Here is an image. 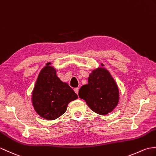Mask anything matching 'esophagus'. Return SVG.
<instances>
[{
	"label": "esophagus",
	"instance_id": "1",
	"mask_svg": "<svg viewBox=\"0 0 156 156\" xmlns=\"http://www.w3.org/2000/svg\"><path fill=\"white\" fill-rule=\"evenodd\" d=\"M78 91H79V88H74V92L77 94H78Z\"/></svg>",
	"mask_w": 156,
	"mask_h": 156
}]
</instances>
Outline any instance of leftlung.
<instances>
[{
    "mask_svg": "<svg viewBox=\"0 0 156 156\" xmlns=\"http://www.w3.org/2000/svg\"><path fill=\"white\" fill-rule=\"evenodd\" d=\"M101 66H104L103 64ZM88 82V84L79 90V97L100 115H106L113 111L119 102V95L118 86L109 71L98 67L90 74Z\"/></svg>",
    "mask_w": 156,
    "mask_h": 156,
    "instance_id": "8db88e82",
    "label": "left lung"
}]
</instances>
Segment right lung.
<instances>
[{"label": "right lung", "instance_id": "1", "mask_svg": "<svg viewBox=\"0 0 156 156\" xmlns=\"http://www.w3.org/2000/svg\"><path fill=\"white\" fill-rule=\"evenodd\" d=\"M47 63L40 72L32 91V102L36 112L42 118L54 120L65 113L68 104L78 95L67 83L57 76L55 68Z\"/></svg>", "mask_w": 156, "mask_h": 156}]
</instances>
